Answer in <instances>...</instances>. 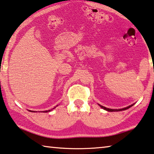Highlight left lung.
<instances>
[{"instance_id":"left-lung-1","label":"left lung","mask_w":154,"mask_h":154,"mask_svg":"<svg viewBox=\"0 0 154 154\" xmlns=\"http://www.w3.org/2000/svg\"><path fill=\"white\" fill-rule=\"evenodd\" d=\"M98 105H99L100 107H101V108H103V109H105V110L108 111V112H119V111L125 110V109H129L130 108H131V106H134V104H131V106H129L128 107H126V108H122V109H110V108H106V107H104L103 106H101V105H100V104H98Z\"/></svg>"}]
</instances>
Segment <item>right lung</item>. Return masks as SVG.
Wrapping results in <instances>:
<instances>
[{
  "label": "right lung",
  "instance_id": "1",
  "mask_svg": "<svg viewBox=\"0 0 154 154\" xmlns=\"http://www.w3.org/2000/svg\"><path fill=\"white\" fill-rule=\"evenodd\" d=\"M57 106H56V107H57ZM56 107H55V108H56ZM55 108H53V109H54ZM51 110H52V109H48V110H46V111H42V112H51ZM29 112H35V111H31V110H29ZM35 112H36L35 111Z\"/></svg>",
  "mask_w": 154,
  "mask_h": 154
}]
</instances>
